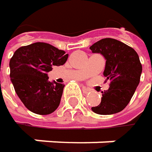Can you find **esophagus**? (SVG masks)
Wrapping results in <instances>:
<instances>
[{
  "mask_svg": "<svg viewBox=\"0 0 152 152\" xmlns=\"http://www.w3.org/2000/svg\"><path fill=\"white\" fill-rule=\"evenodd\" d=\"M82 90H83V93H89V92L91 91V90H90V89H88V88H86V87H84V86H83Z\"/></svg>",
  "mask_w": 152,
  "mask_h": 152,
  "instance_id": "esophagus-1",
  "label": "esophagus"
}]
</instances>
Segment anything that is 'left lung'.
Listing matches in <instances>:
<instances>
[{
	"instance_id": "obj_1",
	"label": "left lung",
	"mask_w": 152,
	"mask_h": 152,
	"mask_svg": "<svg viewBox=\"0 0 152 152\" xmlns=\"http://www.w3.org/2000/svg\"><path fill=\"white\" fill-rule=\"evenodd\" d=\"M90 49L104 56L103 75L110 80L109 89L102 92L100 104L91 110L102 115L117 113L129 103L139 84L142 74L139 56L132 47L110 38L94 43Z\"/></svg>"
}]
</instances>
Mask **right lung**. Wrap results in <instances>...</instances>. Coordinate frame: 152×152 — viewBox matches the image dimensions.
I'll list each match as a JSON object with an SVG mask.
<instances>
[{
	"instance_id": "1",
	"label": "right lung",
	"mask_w": 152,
	"mask_h": 152,
	"mask_svg": "<svg viewBox=\"0 0 152 152\" xmlns=\"http://www.w3.org/2000/svg\"><path fill=\"white\" fill-rule=\"evenodd\" d=\"M69 54L53 46L37 42L18 48L10 59V80L23 104L31 112L46 115L60 105L64 84L50 82L47 73L63 65Z\"/></svg>"
}]
</instances>
